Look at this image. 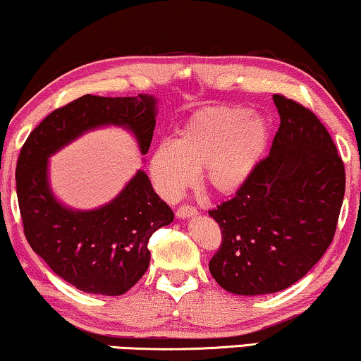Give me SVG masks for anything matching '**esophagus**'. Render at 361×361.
Here are the masks:
<instances>
[{
    "label": "esophagus",
    "instance_id": "obj_1",
    "mask_svg": "<svg viewBox=\"0 0 361 361\" xmlns=\"http://www.w3.org/2000/svg\"><path fill=\"white\" fill-rule=\"evenodd\" d=\"M196 214V208L190 207V204H183V207H180L176 209V216L180 218V220H185V218H190Z\"/></svg>",
    "mask_w": 361,
    "mask_h": 361
}]
</instances>
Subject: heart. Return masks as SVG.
I'll return each instance as SVG.
<instances>
[{"label": "heart", "mask_w": 361, "mask_h": 361, "mask_svg": "<svg viewBox=\"0 0 361 361\" xmlns=\"http://www.w3.org/2000/svg\"><path fill=\"white\" fill-rule=\"evenodd\" d=\"M262 116L241 106H209L196 111L175 141H161L149 157V176L168 202L196 183L216 196L238 191L257 166L268 143Z\"/></svg>", "instance_id": "b5f03b06"}]
</instances>
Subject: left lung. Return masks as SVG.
Masks as SVG:
<instances>
[{
    "label": "left lung",
    "instance_id": "left-lung-1",
    "mask_svg": "<svg viewBox=\"0 0 361 361\" xmlns=\"http://www.w3.org/2000/svg\"><path fill=\"white\" fill-rule=\"evenodd\" d=\"M273 102L280 128L270 154L208 212L221 230L209 273L236 295L275 293L307 275L333 241L345 196V165L325 125L295 99Z\"/></svg>",
    "mask_w": 361,
    "mask_h": 361
}]
</instances>
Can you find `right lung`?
Instances as JSON below:
<instances>
[{"instance_id": "right-lung-1", "label": "right lung", "mask_w": 361, "mask_h": 361, "mask_svg": "<svg viewBox=\"0 0 361 361\" xmlns=\"http://www.w3.org/2000/svg\"><path fill=\"white\" fill-rule=\"evenodd\" d=\"M157 99L149 94L106 98L85 94L54 109L31 131L16 163V193L23 230L48 267L86 293H126L148 270V241L175 218L154 193L145 171L93 212L59 204L48 186V157L91 128L120 125L131 130L141 153L152 145Z\"/></svg>"}]
</instances>
